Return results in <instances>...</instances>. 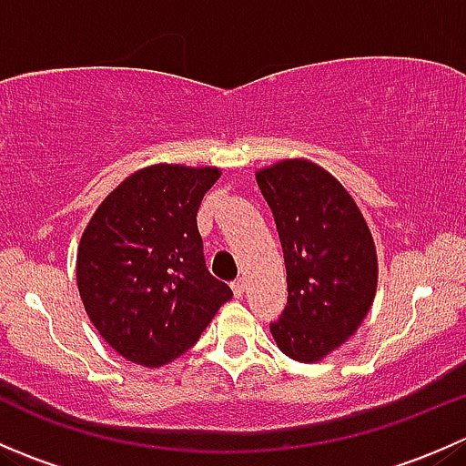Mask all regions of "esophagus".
<instances>
[{
	"instance_id": "obj_1",
	"label": "esophagus",
	"mask_w": 466,
	"mask_h": 466,
	"mask_svg": "<svg viewBox=\"0 0 466 466\" xmlns=\"http://www.w3.org/2000/svg\"><path fill=\"white\" fill-rule=\"evenodd\" d=\"M232 290L237 298H243V293H246V279H243V277H237V279L232 281Z\"/></svg>"
}]
</instances>
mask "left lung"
I'll return each instance as SVG.
<instances>
[{"label": "left lung", "instance_id": "1", "mask_svg": "<svg viewBox=\"0 0 466 466\" xmlns=\"http://www.w3.org/2000/svg\"><path fill=\"white\" fill-rule=\"evenodd\" d=\"M275 218L289 302L270 322L279 350L316 363L359 329L377 293V250L345 187L307 159L257 173Z\"/></svg>", "mask_w": 466, "mask_h": 466}]
</instances>
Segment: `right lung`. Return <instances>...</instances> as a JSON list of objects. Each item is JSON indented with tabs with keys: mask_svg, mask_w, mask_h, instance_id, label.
Instances as JSON below:
<instances>
[{
	"mask_svg": "<svg viewBox=\"0 0 466 466\" xmlns=\"http://www.w3.org/2000/svg\"><path fill=\"white\" fill-rule=\"evenodd\" d=\"M218 168L155 164L126 177L83 232L76 281L103 340L159 368L196 345L232 298L205 263L198 207Z\"/></svg>",
	"mask_w": 466,
	"mask_h": 466,
	"instance_id": "1",
	"label": "right lung"
}]
</instances>
